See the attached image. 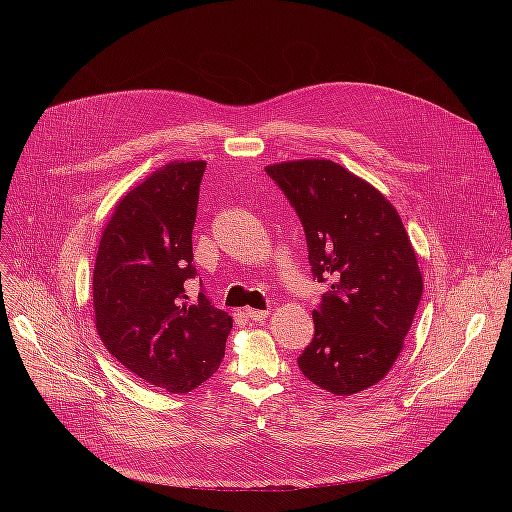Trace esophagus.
<instances>
[{
	"mask_svg": "<svg viewBox=\"0 0 512 512\" xmlns=\"http://www.w3.org/2000/svg\"><path fill=\"white\" fill-rule=\"evenodd\" d=\"M245 316H247V318H251L253 322H263V320L269 316V312H265V310H253V308H247V310H245Z\"/></svg>",
	"mask_w": 512,
	"mask_h": 512,
	"instance_id": "1",
	"label": "esophagus"
}]
</instances>
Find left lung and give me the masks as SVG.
I'll return each instance as SVG.
<instances>
[{"label": "left lung", "mask_w": 512, "mask_h": 512, "mask_svg": "<svg viewBox=\"0 0 512 512\" xmlns=\"http://www.w3.org/2000/svg\"><path fill=\"white\" fill-rule=\"evenodd\" d=\"M296 208L312 271L330 279L314 310V340L298 358L308 381L354 395L391 371L413 324L423 277L397 208L332 160L265 166Z\"/></svg>", "instance_id": "obj_1"}]
</instances>
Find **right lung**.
<instances>
[{"mask_svg":"<svg viewBox=\"0 0 512 512\" xmlns=\"http://www.w3.org/2000/svg\"><path fill=\"white\" fill-rule=\"evenodd\" d=\"M204 168V160H174L131 186L101 233L93 269L105 348L141 381L176 395L216 373L233 328V318L204 296L186 302Z\"/></svg>","mask_w":512,"mask_h":512,"instance_id":"1","label":"right lung"}]
</instances>
